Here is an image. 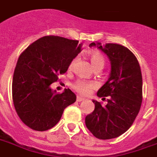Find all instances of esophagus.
Wrapping results in <instances>:
<instances>
[{"label": "esophagus", "instance_id": "obj_1", "mask_svg": "<svg viewBox=\"0 0 157 157\" xmlns=\"http://www.w3.org/2000/svg\"><path fill=\"white\" fill-rule=\"evenodd\" d=\"M84 100H85V99H84V98H82V97H81V96H77V97H76V100H77L78 102L83 101Z\"/></svg>", "mask_w": 157, "mask_h": 157}]
</instances>
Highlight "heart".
I'll return each mask as SVG.
<instances>
[{
	"label": "heart",
	"instance_id": "1",
	"mask_svg": "<svg viewBox=\"0 0 157 157\" xmlns=\"http://www.w3.org/2000/svg\"><path fill=\"white\" fill-rule=\"evenodd\" d=\"M89 57L90 63L95 70H101L104 67L105 64V58L101 52L94 51V52H91L90 53ZM76 61H77V58L75 57L71 62L70 65H69L70 69H72L74 67ZM96 86H96L95 82L91 81H86V80H78L72 85V88H73L74 90L77 92L78 94H83V95H86V94H90L92 90L95 89Z\"/></svg>",
	"mask_w": 157,
	"mask_h": 157
}]
</instances>
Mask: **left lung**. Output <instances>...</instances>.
Returning <instances> with one entry per match:
<instances>
[{
	"mask_svg": "<svg viewBox=\"0 0 157 157\" xmlns=\"http://www.w3.org/2000/svg\"><path fill=\"white\" fill-rule=\"evenodd\" d=\"M107 55L111 73L107 82L97 92L108 97L106 105L96 100L94 110L86 117V125L94 137L106 140L124 133L133 124L142 101V77L137 57L126 47L117 44L91 43Z\"/></svg>",
	"mask_w": 157,
	"mask_h": 157,
	"instance_id": "8db88e82",
	"label": "left lung"
}]
</instances>
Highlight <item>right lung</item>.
<instances>
[{
    "label": "right lung",
    "mask_w": 157,
    "mask_h": 157,
    "mask_svg": "<svg viewBox=\"0 0 157 157\" xmlns=\"http://www.w3.org/2000/svg\"><path fill=\"white\" fill-rule=\"evenodd\" d=\"M78 43L60 36H44L20 55L12 81V99L18 116L31 129L52 128L66 108L76 101V94L70 89L57 93L50 85L67 72L81 52Z\"/></svg>",
    "instance_id": "obj_1"
}]
</instances>
